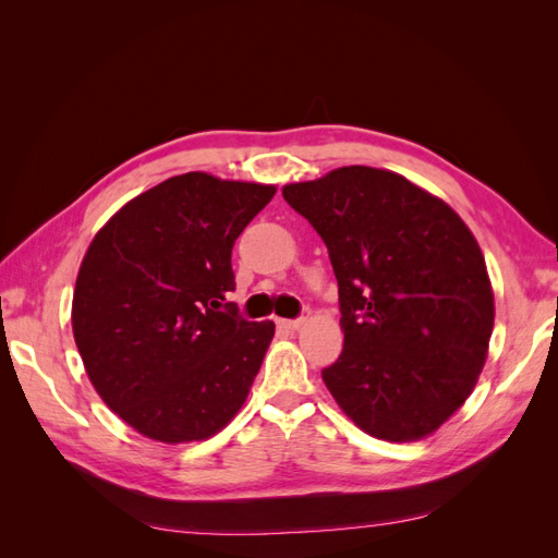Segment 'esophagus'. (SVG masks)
I'll return each mask as SVG.
<instances>
[{
	"label": "esophagus",
	"mask_w": 558,
	"mask_h": 558,
	"mask_svg": "<svg viewBox=\"0 0 558 558\" xmlns=\"http://www.w3.org/2000/svg\"><path fill=\"white\" fill-rule=\"evenodd\" d=\"M302 324H305V318H277V326L283 330H298Z\"/></svg>",
	"instance_id": "34e87169"
}]
</instances>
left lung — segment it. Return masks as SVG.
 Here are the masks:
<instances>
[{"mask_svg": "<svg viewBox=\"0 0 558 558\" xmlns=\"http://www.w3.org/2000/svg\"><path fill=\"white\" fill-rule=\"evenodd\" d=\"M328 246L344 349L324 377L344 414L388 442L421 440L472 393L494 330L477 240L447 202L351 165L283 185Z\"/></svg>", "mask_w": 558, "mask_h": 558, "instance_id": "1", "label": "left lung"}]
</instances>
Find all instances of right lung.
Segmentation results:
<instances>
[{
  "mask_svg": "<svg viewBox=\"0 0 558 558\" xmlns=\"http://www.w3.org/2000/svg\"><path fill=\"white\" fill-rule=\"evenodd\" d=\"M275 185L205 172L130 199L95 234L72 328L95 391L150 440H207L240 412L275 337L234 302L232 246Z\"/></svg>",
  "mask_w": 558,
  "mask_h": 558,
  "instance_id": "right-lung-1",
  "label": "right lung"
}]
</instances>
